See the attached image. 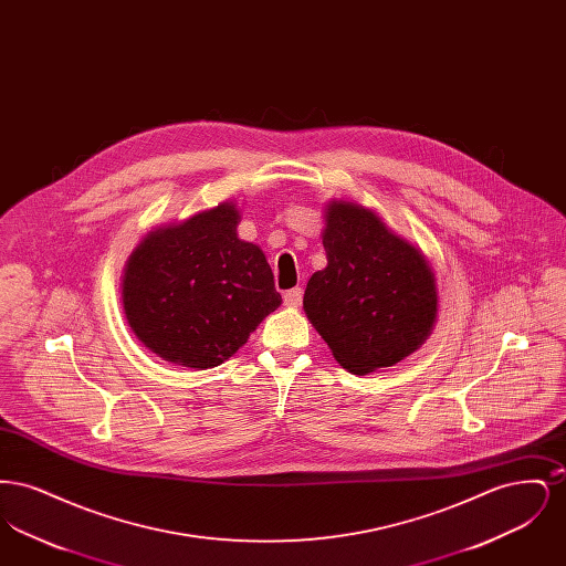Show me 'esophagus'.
I'll return each instance as SVG.
<instances>
[{
	"mask_svg": "<svg viewBox=\"0 0 566 566\" xmlns=\"http://www.w3.org/2000/svg\"><path fill=\"white\" fill-rule=\"evenodd\" d=\"M301 301H303V291H301V289H291V291L284 293V303H286L289 307H298Z\"/></svg>",
	"mask_w": 566,
	"mask_h": 566,
	"instance_id": "esophagus-1",
	"label": "esophagus"
}]
</instances>
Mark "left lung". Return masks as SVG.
Returning a JSON list of instances; mask_svg holds the SVG:
<instances>
[{
    "mask_svg": "<svg viewBox=\"0 0 566 566\" xmlns=\"http://www.w3.org/2000/svg\"><path fill=\"white\" fill-rule=\"evenodd\" d=\"M323 245L326 268L310 277L303 310L344 369L392 367L429 339L439 295L420 248L344 199L324 206Z\"/></svg>",
    "mask_w": 566,
    "mask_h": 566,
    "instance_id": "left-lung-1",
    "label": "left lung"
}]
</instances>
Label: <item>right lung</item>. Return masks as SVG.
Segmentation results:
<instances>
[{
    "label": "right lung",
    "instance_id": "add662e5",
    "mask_svg": "<svg viewBox=\"0 0 566 566\" xmlns=\"http://www.w3.org/2000/svg\"><path fill=\"white\" fill-rule=\"evenodd\" d=\"M240 210L222 201L148 231L120 275L123 314L163 360L212 369L280 307L265 252L238 235Z\"/></svg>",
    "mask_w": 566,
    "mask_h": 566
}]
</instances>
